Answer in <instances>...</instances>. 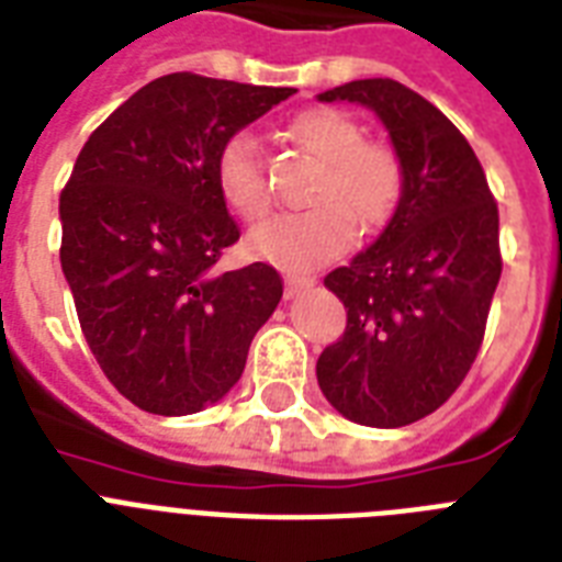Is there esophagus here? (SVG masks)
Instances as JSON below:
<instances>
[{"label": "esophagus", "mask_w": 562, "mask_h": 562, "mask_svg": "<svg viewBox=\"0 0 562 562\" xmlns=\"http://www.w3.org/2000/svg\"><path fill=\"white\" fill-rule=\"evenodd\" d=\"M314 282H317V277H312V273H300V271L285 273V296H294L303 289H312Z\"/></svg>", "instance_id": "34e87169"}]
</instances>
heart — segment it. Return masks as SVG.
<instances>
[{
	"mask_svg": "<svg viewBox=\"0 0 562 562\" xmlns=\"http://www.w3.org/2000/svg\"><path fill=\"white\" fill-rule=\"evenodd\" d=\"M289 138L323 164L308 190V210L280 213L254 227L248 250L285 268L335 259L355 234H375L395 218L407 187L404 161L384 140H367L363 126L337 109H305L289 123ZM222 202L245 222L271 207L262 149L250 132L222 140L213 161Z\"/></svg>",
	"mask_w": 562,
	"mask_h": 562,
	"instance_id": "b5f03b06",
	"label": "heart"
}]
</instances>
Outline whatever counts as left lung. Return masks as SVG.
<instances>
[{
    "label": "left lung",
    "instance_id": "1",
    "mask_svg": "<svg viewBox=\"0 0 562 562\" xmlns=\"http://www.w3.org/2000/svg\"><path fill=\"white\" fill-rule=\"evenodd\" d=\"M321 100L372 109L407 187L375 245L323 280L346 331L317 358V384L349 422L404 427L436 413L476 360L503 273L499 210L471 144L418 91L372 77Z\"/></svg>",
    "mask_w": 562,
    "mask_h": 562
}]
</instances>
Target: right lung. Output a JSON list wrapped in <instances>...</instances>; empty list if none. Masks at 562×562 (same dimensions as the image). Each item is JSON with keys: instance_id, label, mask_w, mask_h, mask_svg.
Segmentation results:
<instances>
[{"instance_id": "obj_1", "label": "right lung", "mask_w": 562, "mask_h": 562, "mask_svg": "<svg viewBox=\"0 0 562 562\" xmlns=\"http://www.w3.org/2000/svg\"><path fill=\"white\" fill-rule=\"evenodd\" d=\"M296 89L176 71L117 106L59 193V262L103 375L153 415H190L239 381L282 296L266 262L216 271L239 225L213 161Z\"/></svg>"}]
</instances>
